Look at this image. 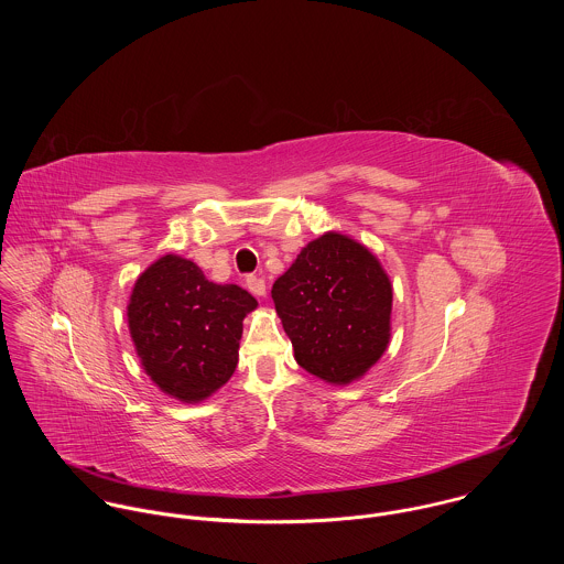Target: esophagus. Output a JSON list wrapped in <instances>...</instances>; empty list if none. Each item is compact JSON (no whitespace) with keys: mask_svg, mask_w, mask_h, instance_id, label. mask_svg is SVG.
<instances>
[{"mask_svg":"<svg viewBox=\"0 0 564 564\" xmlns=\"http://www.w3.org/2000/svg\"><path fill=\"white\" fill-rule=\"evenodd\" d=\"M245 286H247L256 297H262V295H264V291H267L264 280H262V278H258V275H247Z\"/></svg>","mask_w":564,"mask_h":564,"instance_id":"1","label":"esophagus"}]
</instances>
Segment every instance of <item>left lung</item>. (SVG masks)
Segmentation results:
<instances>
[{
  "mask_svg": "<svg viewBox=\"0 0 564 564\" xmlns=\"http://www.w3.org/2000/svg\"><path fill=\"white\" fill-rule=\"evenodd\" d=\"M271 297L297 365L325 382L349 384L389 345V275L365 245L343 235L308 242L275 280Z\"/></svg>",
  "mask_w": 564,
  "mask_h": 564,
  "instance_id": "8db88e82",
  "label": "left lung"
}]
</instances>
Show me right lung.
Instances as JSON below:
<instances>
[{
  "instance_id": "right-lung-1",
  "label": "right lung",
  "mask_w": 564,
  "mask_h": 564,
  "mask_svg": "<svg viewBox=\"0 0 564 564\" xmlns=\"http://www.w3.org/2000/svg\"><path fill=\"white\" fill-rule=\"evenodd\" d=\"M258 302L237 284H213L180 256H162L134 284L128 323L148 376L166 395L199 402L239 362L242 319Z\"/></svg>"
}]
</instances>
